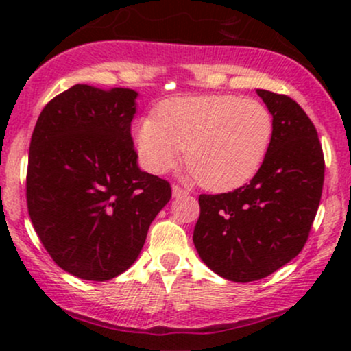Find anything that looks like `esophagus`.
Listing matches in <instances>:
<instances>
[{
  "mask_svg": "<svg viewBox=\"0 0 351 351\" xmlns=\"http://www.w3.org/2000/svg\"><path fill=\"white\" fill-rule=\"evenodd\" d=\"M171 195H173V198H181V196H188L189 191H188V189L178 186V184H173Z\"/></svg>",
  "mask_w": 351,
  "mask_h": 351,
  "instance_id": "34e87169",
  "label": "esophagus"
}]
</instances>
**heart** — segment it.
I'll list each match as a JSON object with an SVG mask.
<instances>
[{
  "mask_svg": "<svg viewBox=\"0 0 351 351\" xmlns=\"http://www.w3.org/2000/svg\"><path fill=\"white\" fill-rule=\"evenodd\" d=\"M274 134L269 108L239 95H186L162 104L156 120L142 117L134 127L140 163L167 175L184 156L189 173L209 189L244 184L263 165Z\"/></svg>",
  "mask_w": 351,
  "mask_h": 351,
  "instance_id": "obj_1",
  "label": "heart"
}]
</instances>
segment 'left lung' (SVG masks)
Returning <instances> with one entry per match:
<instances>
[{
    "mask_svg": "<svg viewBox=\"0 0 351 351\" xmlns=\"http://www.w3.org/2000/svg\"><path fill=\"white\" fill-rule=\"evenodd\" d=\"M274 119L269 150L254 178L221 195L199 196L193 243L217 276L252 282L304 249L324 188L325 162L312 120L287 95L257 88Z\"/></svg>",
    "mask_w": 351,
    "mask_h": 351,
    "instance_id": "obj_1",
    "label": "left lung"
}]
</instances>
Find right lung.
I'll return each mask as SVG.
<instances>
[{"label":"right lung","mask_w":351,"mask_h":351,"mask_svg":"<svg viewBox=\"0 0 351 351\" xmlns=\"http://www.w3.org/2000/svg\"><path fill=\"white\" fill-rule=\"evenodd\" d=\"M136 95L77 84L43 108L31 136L27 211L52 261L79 279L127 271L171 198L170 183L136 163Z\"/></svg>","instance_id":"1"}]
</instances>
